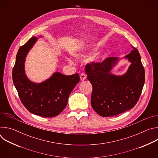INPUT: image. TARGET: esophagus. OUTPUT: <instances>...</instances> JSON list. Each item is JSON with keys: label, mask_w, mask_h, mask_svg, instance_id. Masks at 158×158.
Returning <instances> with one entry per match:
<instances>
[{"label": "esophagus", "mask_w": 158, "mask_h": 158, "mask_svg": "<svg viewBox=\"0 0 158 158\" xmlns=\"http://www.w3.org/2000/svg\"><path fill=\"white\" fill-rule=\"evenodd\" d=\"M80 79H81V81H85V79H86V75H85V74H84V73L81 74V75H80Z\"/></svg>", "instance_id": "obj_1"}]
</instances>
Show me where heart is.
<instances>
[{"mask_svg":"<svg viewBox=\"0 0 158 158\" xmlns=\"http://www.w3.org/2000/svg\"><path fill=\"white\" fill-rule=\"evenodd\" d=\"M96 51V49H95V48H92V49H91L88 50L87 52H85L82 53L81 56H88V55L93 54V53L95 52ZM102 58H103V56H102V54H99V55H98V56H96V57L94 58V60L96 62H99ZM69 62H71V60H69Z\"/></svg>","mask_w":158,"mask_h":158,"instance_id":"obj_1","label":"heart"}]
</instances>
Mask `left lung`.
<instances>
[{
	"label": "left lung",
	"instance_id": "left-lung-1",
	"mask_svg": "<svg viewBox=\"0 0 158 158\" xmlns=\"http://www.w3.org/2000/svg\"><path fill=\"white\" fill-rule=\"evenodd\" d=\"M131 46L133 49L124 57L131 65L123 75L110 73L118 57L85 65L87 79L93 85L91 105L101 116H118L134 107L139 99L145 81L144 69L138 49Z\"/></svg>",
	"mask_w": 158,
	"mask_h": 158
}]
</instances>
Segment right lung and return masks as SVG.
<instances>
[{"instance_id":"obj_1","label":"right lung","mask_w":158,"mask_h":158,"mask_svg":"<svg viewBox=\"0 0 158 158\" xmlns=\"http://www.w3.org/2000/svg\"><path fill=\"white\" fill-rule=\"evenodd\" d=\"M38 39L32 37L19 48L12 70V79L22 103L30 112L44 118H52L65 109L80 77L77 73L65 76L56 72L40 83L29 80L25 72L26 58Z\"/></svg>"}]
</instances>
